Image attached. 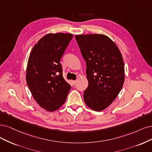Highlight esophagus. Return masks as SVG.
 <instances>
[{
	"label": "esophagus",
	"instance_id": "obj_1",
	"mask_svg": "<svg viewBox=\"0 0 152 152\" xmlns=\"http://www.w3.org/2000/svg\"><path fill=\"white\" fill-rule=\"evenodd\" d=\"M71 83L73 85H75L76 84V81H71Z\"/></svg>",
	"mask_w": 152,
	"mask_h": 152
}]
</instances>
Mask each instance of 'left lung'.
Listing matches in <instances>:
<instances>
[{
	"mask_svg": "<svg viewBox=\"0 0 152 152\" xmlns=\"http://www.w3.org/2000/svg\"><path fill=\"white\" fill-rule=\"evenodd\" d=\"M86 61L88 86L83 98L95 111L108 107L118 96L124 82V64L121 53L111 39L102 34L75 36Z\"/></svg>",
	"mask_w": 152,
	"mask_h": 152,
	"instance_id": "1",
	"label": "left lung"
}]
</instances>
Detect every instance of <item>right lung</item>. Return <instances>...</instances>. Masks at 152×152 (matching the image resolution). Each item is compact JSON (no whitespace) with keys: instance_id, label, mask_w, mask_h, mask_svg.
Here are the masks:
<instances>
[{"instance_id":"1","label":"right lung","mask_w":152,"mask_h":152,"mask_svg":"<svg viewBox=\"0 0 152 152\" xmlns=\"http://www.w3.org/2000/svg\"><path fill=\"white\" fill-rule=\"evenodd\" d=\"M72 37L69 33H48L34 45L29 56L27 85L37 104L47 111L61 107L71 90L63 78L60 61Z\"/></svg>"}]
</instances>
